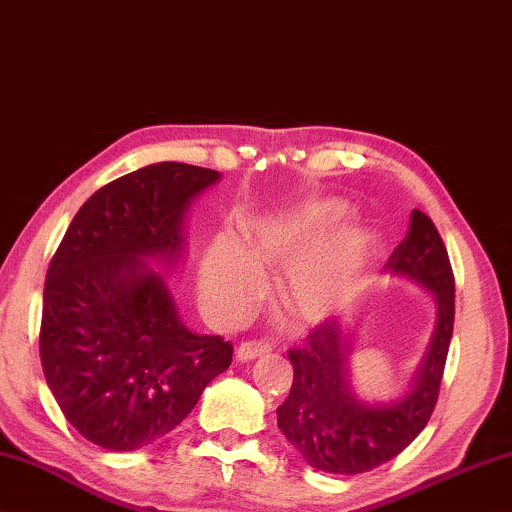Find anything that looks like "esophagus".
Masks as SVG:
<instances>
[{"instance_id": "obj_1", "label": "esophagus", "mask_w": 512, "mask_h": 512, "mask_svg": "<svg viewBox=\"0 0 512 512\" xmlns=\"http://www.w3.org/2000/svg\"><path fill=\"white\" fill-rule=\"evenodd\" d=\"M271 350L269 343L262 341H241L239 348H236V359L239 362H253V359L266 355Z\"/></svg>"}]
</instances>
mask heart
I'll use <instances>...</instances> for the list:
<instances>
[{
  "label": "heart",
  "mask_w": 512,
  "mask_h": 512,
  "mask_svg": "<svg viewBox=\"0 0 512 512\" xmlns=\"http://www.w3.org/2000/svg\"><path fill=\"white\" fill-rule=\"evenodd\" d=\"M348 215L341 201H313L259 225L246 243L220 236L201 262V306L215 325H234L278 269V301L299 325H320L345 311L362 290L373 239L362 227L329 234Z\"/></svg>",
  "instance_id": "obj_1"
}]
</instances>
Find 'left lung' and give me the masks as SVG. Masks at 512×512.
I'll use <instances>...</instances> for the list:
<instances>
[{
  "mask_svg": "<svg viewBox=\"0 0 512 512\" xmlns=\"http://www.w3.org/2000/svg\"><path fill=\"white\" fill-rule=\"evenodd\" d=\"M385 269L417 280L434 292L438 322L420 376L406 399L369 406L350 390V336L325 320L308 334L304 348L287 352L294 366L290 397L278 406V427L308 466L355 475L390 462L427 427L434 413L455 325V273L448 250L427 213L410 211L408 234Z\"/></svg>",
  "mask_w": 512,
  "mask_h": 512,
  "instance_id": "left-lung-1",
  "label": "left lung"
}]
</instances>
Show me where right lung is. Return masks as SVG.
Segmentation results:
<instances>
[{
	"mask_svg": "<svg viewBox=\"0 0 512 512\" xmlns=\"http://www.w3.org/2000/svg\"><path fill=\"white\" fill-rule=\"evenodd\" d=\"M218 178L183 162L115 178L85 201L50 259L43 376L71 427L99 448L160 441L232 364V343L187 329L160 273L143 264L176 262L187 206Z\"/></svg>",
	"mask_w": 512,
	"mask_h": 512,
	"instance_id": "right-lung-1",
	"label": "right lung"
}]
</instances>
